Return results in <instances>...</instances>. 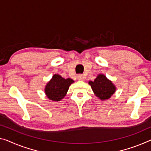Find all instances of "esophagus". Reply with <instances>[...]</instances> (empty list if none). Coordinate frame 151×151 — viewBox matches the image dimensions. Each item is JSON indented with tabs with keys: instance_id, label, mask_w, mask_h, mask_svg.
<instances>
[{
	"instance_id": "esophagus-1",
	"label": "esophagus",
	"mask_w": 151,
	"mask_h": 151,
	"mask_svg": "<svg viewBox=\"0 0 151 151\" xmlns=\"http://www.w3.org/2000/svg\"><path fill=\"white\" fill-rule=\"evenodd\" d=\"M78 80L82 81L83 79H84V77H83V76H82V75H78Z\"/></svg>"
}]
</instances>
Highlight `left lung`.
Segmentation results:
<instances>
[{
    "instance_id": "8db88e82",
    "label": "left lung",
    "mask_w": 151,
    "mask_h": 151,
    "mask_svg": "<svg viewBox=\"0 0 151 151\" xmlns=\"http://www.w3.org/2000/svg\"><path fill=\"white\" fill-rule=\"evenodd\" d=\"M89 84L96 96L101 101L109 99L116 90L115 86L104 74H99L94 81H90Z\"/></svg>"
}]
</instances>
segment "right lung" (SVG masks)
Segmentation results:
<instances>
[{
    "label": "right lung",
    "instance_id": "obj_1",
    "mask_svg": "<svg viewBox=\"0 0 151 151\" xmlns=\"http://www.w3.org/2000/svg\"><path fill=\"white\" fill-rule=\"evenodd\" d=\"M74 81L71 78L65 79L59 74H55L45 86V94L52 101H60L64 98L71 83Z\"/></svg>",
    "mask_w": 151,
    "mask_h": 151
}]
</instances>
